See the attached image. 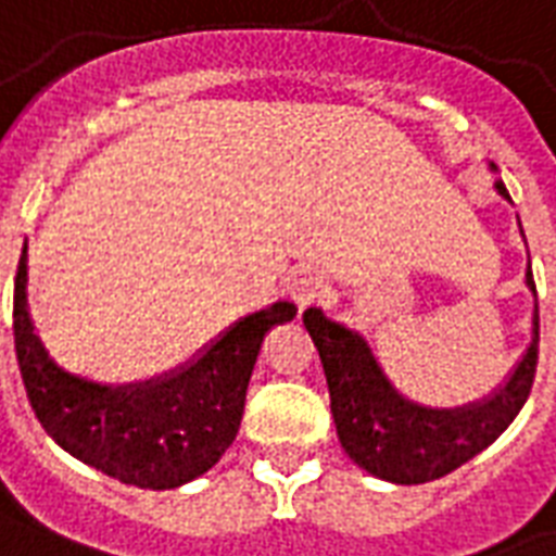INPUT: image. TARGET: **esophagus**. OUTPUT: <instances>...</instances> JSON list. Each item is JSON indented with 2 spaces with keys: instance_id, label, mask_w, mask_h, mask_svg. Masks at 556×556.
I'll use <instances>...</instances> for the list:
<instances>
[{
  "instance_id": "obj_1",
  "label": "esophagus",
  "mask_w": 556,
  "mask_h": 556,
  "mask_svg": "<svg viewBox=\"0 0 556 556\" xmlns=\"http://www.w3.org/2000/svg\"><path fill=\"white\" fill-rule=\"evenodd\" d=\"M289 294L300 309H306V306H312V303H318L324 298V282L315 274H300V277L291 279Z\"/></svg>"
}]
</instances>
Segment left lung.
<instances>
[{
	"label": "left lung",
	"mask_w": 556,
	"mask_h": 556,
	"mask_svg": "<svg viewBox=\"0 0 556 556\" xmlns=\"http://www.w3.org/2000/svg\"><path fill=\"white\" fill-rule=\"evenodd\" d=\"M495 191L509 200L504 182H495ZM525 282L536 298L530 265ZM303 324L327 374L332 421L341 447L368 475L404 486L451 475L492 445L525 406L536 374L540 309H533V339L528 353L507 382L483 401L456 409H430L406 401L382 374L368 341L344 324L330 320L320 309L303 312Z\"/></svg>",
	"instance_id": "obj_1"
}]
</instances>
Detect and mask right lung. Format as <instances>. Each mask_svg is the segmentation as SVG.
I'll list each match as a JSON object with an SVG mask.
<instances>
[{
	"label": "right lung",
	"instance_id": "right-lung-1",
	"mask_svg": "<svg viewBox=\"0 0 556 556\" xmlns=\"http://www.w3.org/2000/svg\"><path fill=\"white\" fill-rule=\"evenodd\" d=\"M28 247L14 282V344L37 421L67 454L138 489H176L205 475L236 442L247 386L270 327L294 303L236 320L197 359L126 386L85 380L49 356L28 312Z\"/></svg>",
	"mask_w": 556,
	"mask_h": 556
}]
</instances>
